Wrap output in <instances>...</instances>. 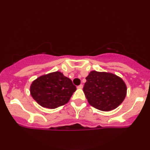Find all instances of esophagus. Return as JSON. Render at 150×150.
Wrapping results in <instances>:
<instances>
[{
  "instance_id": "esophagus-1",
  "label": "esophagus",
  "mask_w": 150,
  "mask_h": 150,
  "mask_svg": "<svg viewBox=\"0 0 150 150\" xmlns=\"http://www.w3.org/2000/svg\"><path fill=\"white\" fill-rule=\"evenodd\" d=\"M82 88H83V85H82V84L79 86H77V89H82Z\"/></svg>"
}]
</instances>
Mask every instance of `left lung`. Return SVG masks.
Masks as SVG:
<instances>
[{
    "mask_svg": "<svg viewBox=\"0 0 150 150\" xmlns=\"http://www.w3.org/2000/svg\"><path fill=\"white\" fill-rule=\"evenodd\" d=\"M86 80L83 91L93 107L109 111L118 107L124 100L126 86L123 80L114 74L92 71Z\"/></svg>",
    "mask_w": 150,
    "mask_h": 150,
    "instance_id": "8db88e82",
    "label": "left lung"
}]
</instances>
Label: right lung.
Here are the masks:
<instances>
[{"mask_svg": "<svg viewBox=\"0 0 150 150\" xmlns=\"http://www.w3.org/2000/svg\"><path fill=\"white\" fill-rule=\"evenodd\" d=\"M76 87L60 72L38 77L30 87L31 95L39 105L56 108L68 102Z\"/></svg>", "mask_w": 150, "mask_h": 150, "instance_id": "obj_1", "label": "right lung"}]
</instances>
